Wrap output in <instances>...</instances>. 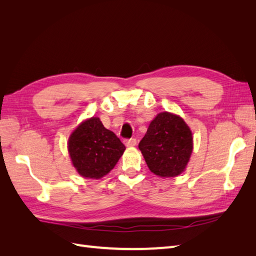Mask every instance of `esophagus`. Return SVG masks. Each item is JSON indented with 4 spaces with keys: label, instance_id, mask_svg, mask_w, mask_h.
I'll use <instances>...</instances> for the list:
<instances>
[{
    "label": "esophagus",
    "instance_id": "1",
    "mask_svg": "<svg viewBox=\"0 0 256 256\" xmlns=\"http://www.w3.org/2000/svg\"><path fill=\"white\" fill-rule=\"evenodd\" d=\"M124 143L127 147H132L136 144V138H126V140H124Z\"/></svg>",
    "mask_w": 256,
    "mask_h": 256
}]
</instances>
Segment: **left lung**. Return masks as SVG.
<instances>
[{
	"label": "left lung",
	"instance_id": "1",
	"mask_svg": "<svg viewBox=\"0 0 256 256\" xmlns=\"http://www.w3.org/2000/svg\"><path fill=\"white\" fill-rule=\"evenodd\" d=\"M138 148L150 172L160 177H175L189 162L192 132L180 116L161 112L150 122Z\"/></svg>",
	"mask_w": 256,
	"mask_h": 256
}]
</instances>
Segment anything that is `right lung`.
Returning <instances> with one entry per match:
<instances>
[{
	"label": "right lung",
	"instance_id": "obj_1",
	"mask_svg": "<svg viewBox=\"0 0 256 256\" xmlns=\"http://www.w3.org/2000/svg\"><path fill=\"white\" fill-rule=\"evenodd\" d=\"M126 147L98 118L82 122L69 136L68 152L76 172L99 180L118 164Z\"/></svg>",
	"mask_w": 256,
	"mask_h": 256
}]
</instances>
